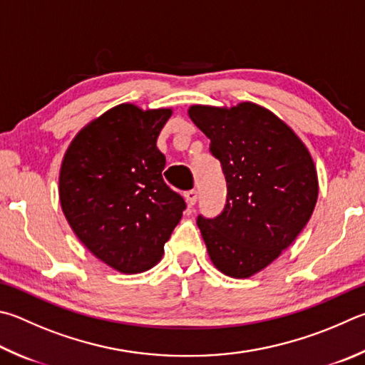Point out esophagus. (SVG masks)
Masks as SVG:
<instances>
[{
    "instance_id": "1",
    "label": "esophagus",
    "mask_w": 365,
    "mask_h": 365,
    "mask_svg": "<svg viewBox=\"0 0 365 365\" xmlns=\"http://www.w3.org/2000/svg\"><path fill=\"white\" fill-rule=\"evenodd\" d=\"M185 200H187L190 207H193V205H195L196 201H197V191H196V190L185 191Z\"/></svg>"
}]
</instances>
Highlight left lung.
<instances>
[{
    "mask_svg": "<svg viewBox=\"0 0 365 365\" xmlns=\"http://www.w3.org/2000/svg\"><path fill=\"white\" fill-rule=\"evenodd\" d=\"M190 118L210 138L222 164L227 204L214 218L197 217L212 263L231 277H249L276 260L308 223L317 201L309 151L269 110L195 105Z\"/></svg>",
    "mask_w": 365,
    "mask_h": 365,
    "instance_id": "8db88e82",
    "label": "left lung"
}]
</instances>
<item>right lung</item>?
Listing matches in <instances>:
<instances>
[{
	"instance_id": "add662e5",
	"label": "right lung",
	"mask_w": 365,
	"mask_h": 365,
	"mask_svg": "<svg viewBox=\"0 0 365 365\" xmlns=\"http://www.w3.org/2000/svg\"><path fill=\"white\" fill-rule=\"evenodd\" d=\"M172 110L123 103L86 125L65 153L58 196L71 230L108 267L125 274L161 260L187 207L163 178L156 147Z\"/></svg>"
}]
</instances>
